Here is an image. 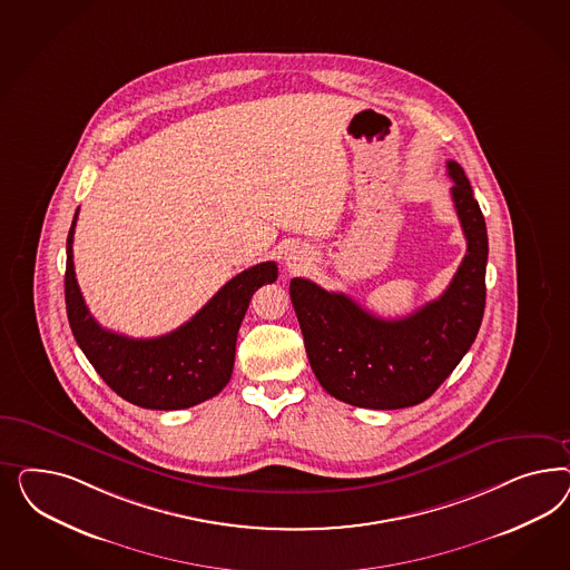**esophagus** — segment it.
Segmentation results:
<instances>
[{"mask_svg":"<svg viewBox=\"0 0 570 570\" xmlns=\"http://www.w3.org/2000/svg\"><path fill=\"white\" fill-rule=\"evenodd\" d=\"M286 263H288V267H291V269H296V267L301 265V261H298V257H294V255H291V257L286 259Z\"/></svg>","mask_w":570,"mask_h":570,"instance_id":"1","label":"esophagus"}]
</instances>
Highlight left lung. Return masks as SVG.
I'll list each match as a JSON object with an SVG mask.
<instances>
[{"label":"left lung","instance_id":"left-lung-1","mask_svg":"<svg viewBox=\"0 0 570 570\" xmlns=\"http://www.w3.org/2000/svg\"><path fill=\"white\" fill-rule=\"evenodd\" d=\"M466 257L448 291L401 320H382L351 296L294 277L291 298L311 370L332 397L367 410H401L431 397L474 343L484 313L487 225L466 173L448 163Z\"/></svg>","mask_w":570,"mask_h":570}]
</instances>
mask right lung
I'll return each instance as SVG.
<instances>
[{"instance_id":"1","label":"right lung","mask_w":570,"mask_h":570,"mask_svg":"<svg viewBox=\"0 0 570 570\" xmlns=\"http://www.w3.org/2000/svg\"><path fill=\"white\" fill-rule=\"evenodd\" d=\"M67 238L65 298L70 330L89 363L119 397L146 410H186L222 393L232 379L236 338L255 291L276 282L277 265L265 261L232 277L190 322L156 338H129L106 330L87 309Z\"/></svg>"}]
</instances>
